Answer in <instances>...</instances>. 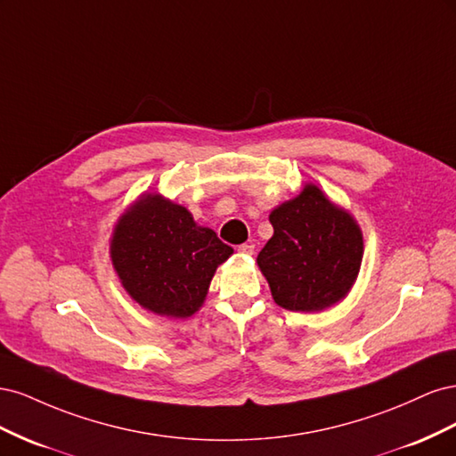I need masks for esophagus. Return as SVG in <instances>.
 <instances>
[{
  "mask_svg": "<svg viewBox=\"0 0 456 456\" xmlns=\"http://www.w3.org/2000/svg\"><path fill=\"white\" fill-rule=\"evenodd\" d=\"M238 251L241 255H253L255 253V245L253 243H241V245H238Z\"/></svg>",
  "mask_w": 456,
  "mask_h": 456,
  "instance_id": "1",
  "label": "esophagus"
}]
</instances>
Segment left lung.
Instances as JSON below:
<instances>
[{
    "instance_id": "1",
    "label": "left lung",
    "mask_w": 456,
    "mask_h": 456,
    "mask_svg": "<svg viewBox=\"0 0 456 456\" xmlns=\"http://www.w3.org/2000/svg\"><path fill=\"white\" fill-rule=\"evenodd\" d=\"M273 236L258 253L270 291L285 310L317 312L346 297L362 266L363 238L354 218L308 184L270 215Z\"/></svg>"
}]
</instances>
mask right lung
Segmentation results:
<instances>
[{"label": "right lung", "instance_id": "right-lung-1", "mask_svg": "<svg viewBox=\"0 0 456 456\" xmlns=\"http://www.w3.org/2000/svg\"><path fill=\"white\" fill-rule=\"evenodd\" d=\"M110 247L127 293L146 310L173 317L201 306L216 266L233 253L188 209L156 194L119 218Z\"/></svg>", "mask_w": 456, "mask_h": 456}]
</instances>
